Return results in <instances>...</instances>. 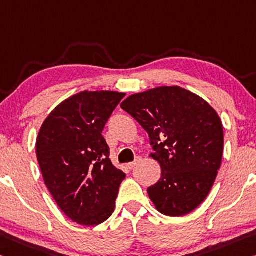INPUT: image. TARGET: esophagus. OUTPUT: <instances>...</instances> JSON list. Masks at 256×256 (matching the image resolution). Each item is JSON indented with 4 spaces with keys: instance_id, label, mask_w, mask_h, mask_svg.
<instances>
[{
    "instance_id": "obj_1",
    "label": "esophagus",
    "mask_w": 256,
    "mask_h": 256,
    "mask_svg": "<svg viewBox=\"0 0 256 256\" xmlns=\"http://www.w3.org/2000/svg\"><path fill=\"white\" fill-rule=\"evenodd\" d=\"M141 160H142V158L138 157L134 162H132V163H130V164L128 165V168H134V166H136L138 164L141 163Z\"/></svg>"
}]
</instances>
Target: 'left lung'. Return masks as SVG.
<instances>
[{
  "label": "left lung",
  "mask_w": 256,
  "mask_h": 256,
  "mask_svg": "<svg viewBox=\"0 0 256 256\" xmlns=\"http://www.w3.org/2000/svg\"><path fill=\"white\" fill-rule=\"evenodd\" d=\"M147 131L160 165L148 188L158 212L182 216L197 208L216 179L223 154V126L208 102L180 86H160L130 96L120 104Z\"/></svg>",
  "instance_id": "left-lung-1"
}]
</instances>
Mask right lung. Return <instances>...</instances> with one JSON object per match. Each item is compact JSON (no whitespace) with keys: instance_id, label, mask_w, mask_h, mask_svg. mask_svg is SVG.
<instances>
[{"instance_id":"right-lung-1","label":"right lung","mask_w":256,"mask_h":256,"mask_svg":"<svg viewBox=\"0 0 256 256\" xmlns=\"http://www.w3.org/2000/svg\"><path fill=\"white\" fill-rule=\"evenodd\" d=\"M125 93L83 91L62 101L43 122L36 156L46 188L78 224L110 218L125 173L109 160L104 125Z\"/></svg>"}]
</instances>
